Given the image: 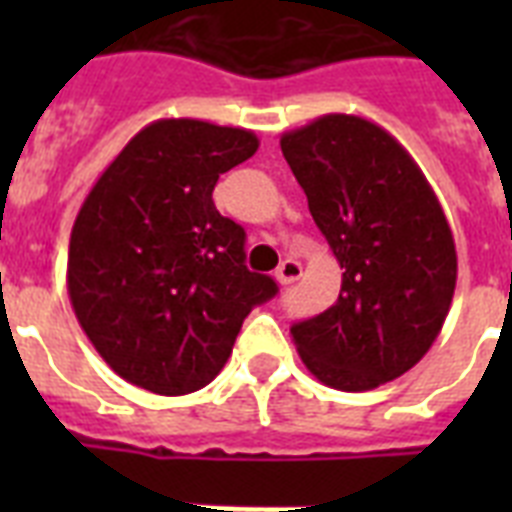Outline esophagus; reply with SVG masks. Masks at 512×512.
I'll list each match as a JSON object with an SVG mask.
<instances>
[{
	"label": "esophagus",
	"mask_w": 512,
	"mask_h": 512,
	"mask_svg": "<svg viewBox=\"0 0 512 512\" xmlns=\"http://www.w3.org/2000/svg\"><path fill=\"white\" fill-rule=\"evenodd\" d=\"M300 276H303V265L297 263V260H292V257H287V260L276 268V281H279V284H292V281H297Z\"/></svg>",
	"instance_id": "esophagus-1"
}]
</instances>
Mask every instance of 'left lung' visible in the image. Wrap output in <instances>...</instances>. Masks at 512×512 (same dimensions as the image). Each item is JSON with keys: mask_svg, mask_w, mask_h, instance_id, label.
I'll use <instances>...</instances> for the list:
<instances>
[{"mask_svg": "<svg viewBox=\"0 0 512 512\" xmlns=\"http://www.w3.org/2000/svg\"><path fill=\"white\" fill-rule=\"evenodd\" d=\"M281 154L342 268L335 305L292 324L308 372L329 388L372 390L436 342L457 284V249L409 151L364 116L327 114L281 135Z\"/></svg>", "mask_w": 512, "mask_h": 512, "instance_id": "obj_1", "label": "left lung"}]
</instances>
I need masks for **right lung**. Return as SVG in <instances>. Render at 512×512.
I'll use <instances>...</instances> for the list:
<instances>
[{
  "instance_id": "add662e5",
  "label": "right lung",
  "mask_w": 512,
  "mask_h": 512,
  "mask_svg": "<svg viewBox=\"0 0 512 512\" xmlns=\"http://www.w3.org/2000/svg\"><path fill=\"white\" fill-rule=\"evenodd\" d=\"M260 140L159 119L87 193L68 244V297L103 361L138 388L183 396L215 380L241 324L279 287L244 265L247 233L217 212V177Z\"/></svg>"
}]
</instances>
